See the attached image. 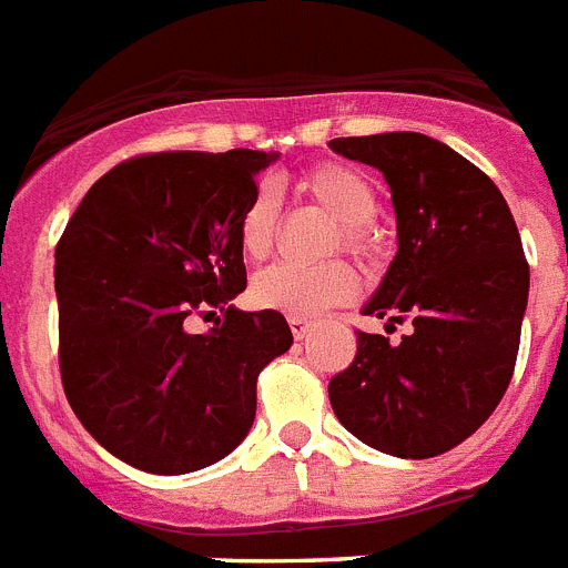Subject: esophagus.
Returning <instances> with one entry per match:
<instances>
[{
	"mask_svg": "<svg viewBox=\"0 0 568 568\" xmlns=\"http://www.w3.org/2000/svg\"><path fill=\"white\" fill-rule=\"evenodd\" d=\"M290 331H293L295 339H304L307 336V331H311V318L307 316H290Z\"/></svg>",
	"mask_w": 568,
	"mask_h": 568,
	"instance_id": "1",
	"label": "esophagus"
}]
</instances>
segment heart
<instances>
[{
  "label": "heart",
  "instance_id": "obj_1",
  "mask_svg": "<svg viewBox=\"0 0 568 568\" xmlns=\"http://www.w3.org/2000/svg\"><path fill=\"white\" fill-rule=\"evenodd\" d=\"M302 191L311 194L325 211H331L339 220V241L336 246H345L359 257H372L377 252V232L368 220L377 211V191L368 182L365 173L357 168L342 165V162H327L316 165L302 176ZM278 229V200L275 191L266 185H257L246 205L237 214V246L246 257L261 261L270 255ZM359 278L348 261H327L318 266L304 264H281L266 266L252 281V298L261 307L281 311L287 316H313L325 311L331 304L348 302L357 293Z\"/></svg>",
  "mask_w": 568,
  "mask_h": 568
}]
</instances>
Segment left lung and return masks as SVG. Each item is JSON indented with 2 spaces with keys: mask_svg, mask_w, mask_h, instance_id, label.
I'll list each match as a JSON object with an SVG mask.
<instances>
[{
  "mask_svg": "<svg viewBox=\"0 0 568 568\" xmlns=\"http://www.w3.org/2000/svg\"><path fill=\"white\" fill-rule=\"evenodd\" d=\"M392 189L397 255L365 304L400 342L357 331V357L327 386L339 424L397 458H433L485 424L514 377L528 261L503 191L424 133L334 139Z\"/></svg>",
  "mask_w": 568,
  "mask_h": 568,
  "instance_id": "left-lung-1",
  "label": "left lung"
}]
</instances>
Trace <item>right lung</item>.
<instances>
[{"label": "right lung", "mask_w": 568, "mask_h": 568, "mask_svg": "<svg viewBox=\"0 0 568 568\" xmlns=\"http://www.w3.org/2000/svg\"><path fill=\"white\" fill-rule=\"evenodd\" d=\"M275 153H144L87 191L54 250L60 379L87 433L159 476L229 456L255 420L257 374L293 345L246 290L237 214ZM211 310L224 325L191 335Z\"/></svg>", "instance_id": "add662e5"}]
</instances>
